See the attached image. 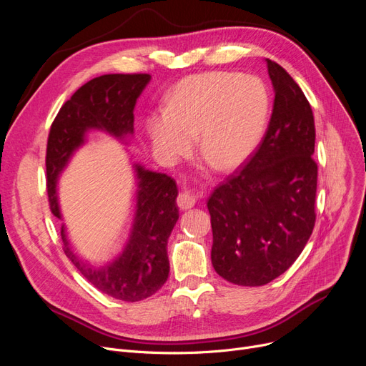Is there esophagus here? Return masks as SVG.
I'll list each match as a JSON object with an SVG mask.
<instances>
[{
	"mask_svg": "<svg viewBox=\"0 0 366 366\" xmlns=\"http://www.w3.org/2000/svg\"><path fill=\"white\" fill-rule=\"evenodd\" d=\"M177 203H178L179 209H182V210L191 209L196 204V196L188 193V191H184V193H179V196L177 199Z\"/></svg>",
	"mask_w": 366,
	"mask_h": 366,
	"instance_id": "esophagus-1",
	"label": "esophagus"
}]
</instances>
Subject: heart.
<instances>
[{
  "label": "heart",
  "instance_id": "1",
  "mask_svg": "<svg viewBox=\"0 0 366 366\" xmlns=\"http://www.w3.org/2000/svg\"><path fill=\"white\" fill-rule=\"evenodd\" d=\"M270 96L252 75L204 72L184 79L166 102L164 115H152L147 127L154 149L178 159L196 138L200 157L215 170L237 167L254 151L264 132Z\"/></svg>",
  "mask_w": 366,
  "mask_h": 366
}]
</instances>
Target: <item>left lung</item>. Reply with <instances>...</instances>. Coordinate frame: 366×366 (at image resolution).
Masks as SVG:
<instances>
[{
    "label": "left lung",
    "instance_id": "obj_1",
    "mask_svg": "<svg viewBox=\"0 0 366 366\" xmlns=\"http://www.w3.org/2000/svg\"><path fill=\"white\" fill-rule=\"evenodd\" d=\"M267 68L276 94L264 138L207 200L214 268L240 286H262L285 273L316 222L313 111L285 68L270 59Z\"/></svg>",
    "mask_w": 366,
    "mask_h": 366
}]
</instances>
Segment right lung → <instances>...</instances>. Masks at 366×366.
Segmentation results:
<instances>
[{"label":"right lung","mask_w":366,"mask_h":366,"mask_svg":"<svg viewBox=\"0 0 366 366\" xmlns=\"http://www.w3.org/2000/svg\"><path fill=\"white\" fill-rule=\"evenodd\" d=\"M151 79L149 74H107L83 84L54 117L46 152L47 196L51 214L61 218L56 178L84 132L102 129L114 137L133 133V108ZM138 204L130 239L122 255L104 267L83 262L68 244L62 227V249L79 272L98 290L122 301H141L156 294L169 276L167 239L179 218L178 188L166 173L137 166Z\"/></svg>","instance_id":"right-lung-1"}]
</instances>
